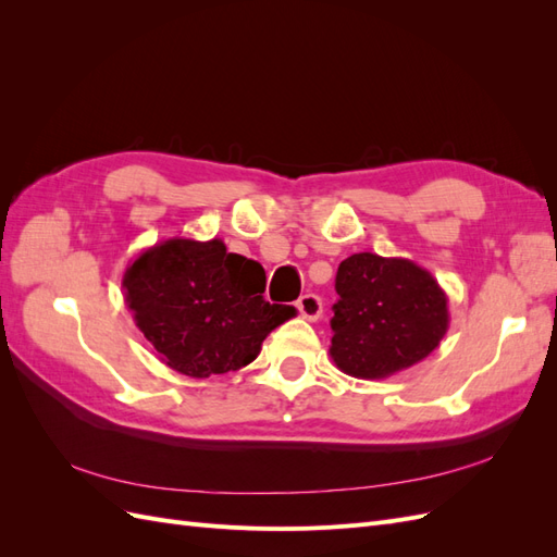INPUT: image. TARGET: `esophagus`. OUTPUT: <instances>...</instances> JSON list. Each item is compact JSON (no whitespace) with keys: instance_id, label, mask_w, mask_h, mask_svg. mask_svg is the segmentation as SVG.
Here are the masks:
<instances>
[{"instance_id":"esophagus-1","label":"esophagus","mask_w":557,"mask_h":557,"mask_svg":"<svg viewBox=\"0 0 557 557\" xmlns=\"http://www.w3.org/2000/svg\"><path fill=\"white\" fill-rule=\"evenodd\" d=\"M297 309H299L301 318L318 320L320 313H323V301H320L318 295H311V293H309V295H301V297L297 299Z\"/></svg>"}]
</instances>
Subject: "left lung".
Here are the masks:
<instances>
[{"instance_id":"1","label":"left lung","mask_w":557,"mask_h":557,"mask_svg":"<svg viewBox=\"0 0 557 557\" xmlns=\"http://www.w3.org/2000/svg\"><path fill=\"white\" fill-rule=\"evenodd\" d=\"M330 356L344 374L387 379L425 360L448 332V297L411 260L356 252L336 272Z\"/></svg>"}]
</instances>
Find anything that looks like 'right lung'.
<instances>
[{"mask_svg":"<svg viewBox=\"0 0 557 557\" xmlns=\"http://www.w3.org/2000/svg\"><path fill=\"white\" fill-rule=\"evenodd\" d=\"M260 262L223 239L174 237L139 252L123 274L134 323L160 360L190 379L237 372L295 307L269 305Z\"/></svg>","mask_w":557,"mask_h":557,"instance_id":"1","label":"right lung"}]
</instances>
